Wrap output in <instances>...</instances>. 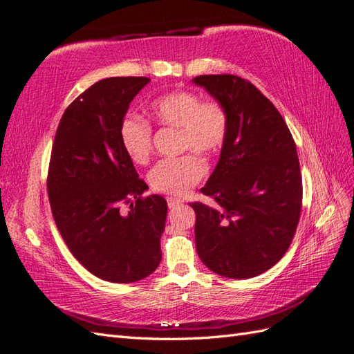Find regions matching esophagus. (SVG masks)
<instances>
[{"instance_id":"esophagus-1","label":"esophagus","mask_w":354,"mask_h":354,"mask_svg":"<svg viewBox=\"0 0 354 354\" xmlns=\"http://www.w3.org/2000/svg\"><path fill=\"white\" fill-rule=\"evenodd\" d=\"M183 201L180 200V198H172V197H168V206L172 209V207H176V206H178V205H182Z\"/></svg>"}]
</instances>
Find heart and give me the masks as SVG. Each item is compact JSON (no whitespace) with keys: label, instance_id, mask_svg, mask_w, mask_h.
<instances>
[{"label":"heart","instance_id":"heart-1","mask_svg":"<svg viewBox=\"0 0 354 354\" xmlns=\"http://www.w3.org/2000/svg\"><path fill=\"white\" fill-rule=\"evenodd\" d=\"M149 114L160 128L177 129V153L191 151L158 162L148 176L149 186L167 196H185L206 174V163L198 154L214 158L225 148L229 113L218 100H201L194 91L172 90L149 105ZM119 137L129 160L148 163L153 156V127L147 120L127 116L120 122Z\"/></svg>","mask_w":354,"mask_h":354}]
</instances>
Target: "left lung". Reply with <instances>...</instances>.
Wrapping results in <instances>:
<instances>
[{
  "mask_svg": "<svg viewBox=\"0 0 354 354\" xmlns=\"http://www.w3.org/2000/svg\"><path fill=\"white\" fill-rule=\"evenodd\" d=\"M194 82L229 113L226 145L200 189L215 203H189L197 254L217 275L254 278L283 258L297 232L302 209L297 145L275 105L248 79L201 75Z\"/></svg>",
  "mask_w": 354,
  "mask_h": 354,
  "instance_id": "obj_1",
  "label": "left lung"
}]
</instances>
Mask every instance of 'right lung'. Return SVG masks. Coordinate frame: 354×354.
Wrapping results in <instances>:
<instances>
[{
	"label": "right lung",
	"instance_id": "right-lung-1",
	"mask_svg": "<svg viewBox=\"0 0 354 354\" xmlns=\"http://www.w3.org/2000/svg\"><path fill=\"white\" fill-rule=\"evenodd\" d=\"M148 82L128 76L91 85L62 114L50 156L47 192L56 227L77 261L110 283L147 278L162 259L168 203L142 196L148 185L119 137L129 102Z\"/></svg>",
	"mask_w": 354,
	"mask_h": 354
}]
</instances>
